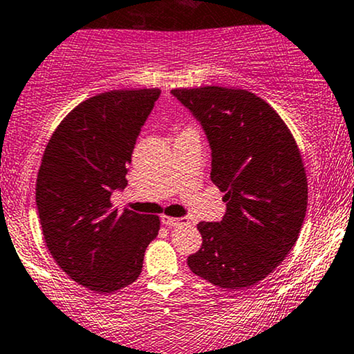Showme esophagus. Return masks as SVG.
Wrapping results in <instances>:
<instances>
[{
  "mask_svg": "<svg viewBox=\"0 0 354 354\" xmlns=\"http://www.w3.org/2000/svg\"><path fill=\"white\" fill-rule=\"evenodd\" d=\"M162 223H163V225H167V227H176V225H181V223H187V218L162 216Z\"/></svg>",
  "mask_w": 354,
  "mask_h": 354,
  "instance_id": "obj_1",
  "label": "esophagus"
}]
</instances>
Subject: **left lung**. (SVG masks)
<instances>
[{"instance_id":"obj_1","label":"left lung","mask_w":354,"mask_h":354,"mask_svg":"<svg viewBox=\"0 0 354 354\" xmlns=\"http://www.w3.org/2000/svg\"><path fill=\"white\" fill-rule=\"evenodd\" d=\"M203 125L210 180L223 194L221 222H199L196 276L223 289L265 279L296 245L307 210V176L296 138L265 100L247 89H171Z\"/></svg>"}]
</instances>
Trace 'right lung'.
<instances>
[{"mask_svg":"<svg viewBox=\"0 0 354 354\" xmlns=\"http://www.w3.org/2000/svg\"><path fill=\"white\" fill-rule=\"evenodd\" d=\"M158 88L114 89L80 102L44 150L35 183L44 240L58 266L78 284L114 292L140 276L158 235V216L113 209V191L127 185L140 129Z\"/></svg>","mask_w":354,"mask_h":354,"instance_id":"obj_1","label":"right lung"}]
</instances>
